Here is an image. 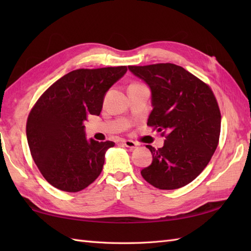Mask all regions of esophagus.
<instances>
[{
	"label": "esophagus",
	"instance_id": "1",
	"mask_svg": "<svg viewBox=\"0 0 251 251\" xmlns=\"http://www.w3.org/2000/svg\"><path fill=\"white\" fill-rule=\"evenodd\" d=\"M123 145L129 149H135L137 147V142L132 140H123Z\"/></svg>",
	"mask_w": 251,
	"mask_h": 251
}]
</instances>
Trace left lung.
<instances>
[{
    "mask_svg": "<svg viewBox=\"0 0 251 251\" xmlns=\"http://www.w3.org/2000/svg\"><path fill=\"white\" fill-rule=\"evenodd\" d=\"M151 88L148 126L166 138L141 170L147 182L175 190L192 182L209 163L219 143L221 113L209 85L174 63L128 66Z\"/></svg>",
    "mask_w": 251,
    "mask_h": 251,
    "instance_id": "left-lung-1",
    "label": "left lung"
}]
</instances>
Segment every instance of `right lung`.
Instances as JSON below:
<instances>
[{"label": "right lung", "mask_w": 251, "mask_h": 251, "mask_svg": "<svg viewBox=\"0 0 251 251\" xmlns=\"http://www.w3.org/2000/svg\"><path fill=\"white\" fill-rule=\"evenodd\" d=\"M127 71L126 66L77 69L47 88L26 120V139L42 176L65 192H78L99 177L112 141L85 137L83 123L99 115L108 89Z\"/></svg>", "instance_id": "add662e5"}]
</instances>
